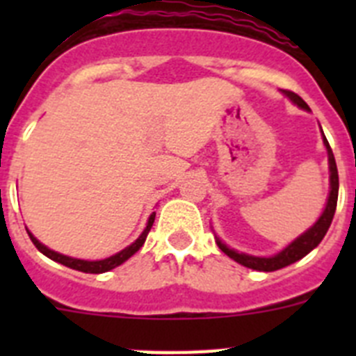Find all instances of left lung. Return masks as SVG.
Wrapping results in <instances>:
<instances>
[{
    "label": "left lung",
    "instance_id": "8db88e82",
    "mask_svg": "<svg viewBox=\"0 0 356 356\" xmlns=\"http://www.w3.org/2000/svg\"><path fill=\"white\" fill-rule=\"evenodd\" d=\"M285 96L291 99L294 105H298L300 108L303 110H310L308 108L307 103L301 99L300 96L292 90H282ZM323 143H325L326 151H328V163H330V196H328V203H326L325 210L321 213V217L316 221V225L312 228H308L303 235L296 238L294 242H291L285 250L280 251L278 254L275 257H251V254L246 253H238L235 250H229L226 244H222L219 238H217V246L221 248V251L225 254H228L229 259H234L235 262H238L241 266L250 267V269H254V271H278L282 267H287L291 264L298 262L300 259H303L305 254H308L314 248L319 246V242L323 241V237L328 232L330 225H332L333 213H335V209H337V197H339V172H337V163H335V156L332 153V147H330L328 140H326L325 134H323Z\"/></svg>",
    "mask_w": 356,
    "mask_h": 356
}]
</instances>
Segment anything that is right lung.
I'll return each mask as SVG.
<instances>
[{
	"instance_id": "right-lung-1",
	"label": "right lung",
	"mask_w": 356,
	"mask_h": 356,
	"mask_svg": "<svg viewBox=\"0 0 356 356\" xmlns=\"http://www.w3.org/2000/svg\"><path fill=\"white\" fill-rule=\"evenodd\" d=\"M153 222H155V212L151 213L149 219H147L146 228H144V232H143V234H140V237L137 238V241H135L134 244H130V246L124 248V250L119 251V253L112 254V257H108V259H105V260H92V262H90V260L71 259V257H65V254L56 253V251L49 250V248H46V246H44V244H40V242L37 241V238L33 237V235H31L30 232H28V235H30L31 242L35 244L37 250H39L42 254H46L48 259L55 260V262L62 264V266H65V267H71V269H76V271L99 275V273H106V271H110V269H114V267L121 266L122 262H127V260L130 259L131 254L137 253V251H139L140 248H143L144 241H146V237H147V234H149V229H151V226H153Z\"/></svg>"
}]
</instances>
